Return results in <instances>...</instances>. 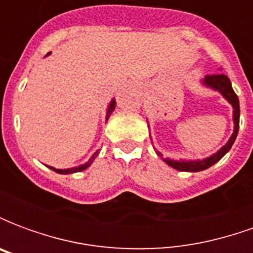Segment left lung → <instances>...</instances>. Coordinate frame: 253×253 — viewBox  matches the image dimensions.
<instances>
[{"label": "left lung", "mask_w": 253, "mask_h": 253, "mask_svg": "<svg viewBox=\"0 0 253 253\" xmlns=\"http://www.w3.org/2000/svg\"><path fill=\"white\" fill-rule=\"evenodd\" d=\"M201 84L207 89H212L215 90L218 93L222 96L223 99L228 101L229 104L232 105L233 108V132L232 135L228 139V142L223 145L222 148L218 149L215 153H212L211 156H209L206 159L202 160H173L169 159V157H163L161 153H160L157 149L154 148L156 153L159 154L160 157H163L164 163L172 167L173 169L176 170H183V172H201V170H205L207 168H210L211 165L217 164L219 160L222 159L225 154L228 153L230 148L233 146L234 141L237 138V134H239V123H240V103H239V97L237 94L234 93L233 88H232V83L230 80L228 78L226 74L223 73H218V74H212V76H206L201 81ZM148 127L149 126V121H148ZM149 137L152 139V135L149 132ZM152 143H153V139H152Z\"/></svg>", "instance_id": "obj_1"}]
</instances>
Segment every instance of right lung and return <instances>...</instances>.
I'll return each mask as SVG.
<instances>
[{
    "instance_id": "obj_1",
    "label": "right lung",
    "mask_w": 253,
    "mask_h": 253,
    "mask_svg": "<svg viewBox=\"0 0 253 253\" xmlns=\"http://www.w3.org/2000/svg\"><path fill=\"white\" fill-rule=\"evenodd\" d=\"M51 52H48L47 54V57L50 55ZM115 105H116V101L115 99H112L110 101V104H108V107H107V114H105V122L108 121V118L111 116V114L114 112V110H115ZM99 156V150H96L93 154H92V157L85 163V164H81L78 165V167H73V168H66V169H57V168H54V167H50V165H47L48 168L51 170H54V172H57V173H61V175H70V173H76V172H83V170H85L86 168H89L90 165H92V163L94 161V159Z\"/></svg>"
}]
</instances>
